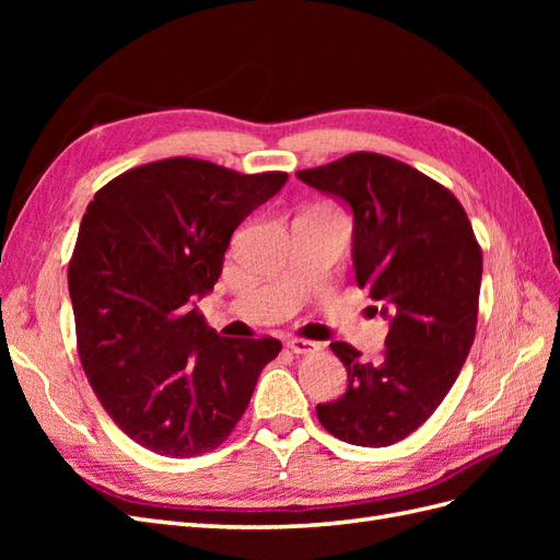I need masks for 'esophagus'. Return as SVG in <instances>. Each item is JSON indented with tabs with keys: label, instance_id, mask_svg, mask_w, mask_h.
<instances>
[{
	"label": "esophagus",
	"instance_id": "1",
	"mask_svg": "<svg viewBox=\"0 0 560 560\" xmlns=\"http://www.w3.org/2000/svg\"><path fill=\"white\" fill-rule=\"evenodd\" d=\"M287 348H290L294 354H315L319 350L317 343L306 341V338H290V341H287Z\"/></svg>",
	"mask_w": 560,
	"mask_h": 560
}]
</instances>
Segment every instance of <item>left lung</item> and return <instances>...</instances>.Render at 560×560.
<instances>
[{
	"label": "left lung",
	"instance_id": "8db88e82",
	"mask_svg": "<svg viewBox=\"0 0 560 560\" xmlns=\"http://www.w3.org/2000/svg\"><path fill=\"white\" fill-rule=\"evenodd\" d=\"M296 175L352 208L354 280L389 315L378 362H362L350 343H331L348 389L317 404V418L341 442L393 446L436 411L467 360L479 317L481 245L460 200L397 159L354 151Z\"/></svg>",
	"mask_w": 560,
	"mask_h": 560
}]
</instances>
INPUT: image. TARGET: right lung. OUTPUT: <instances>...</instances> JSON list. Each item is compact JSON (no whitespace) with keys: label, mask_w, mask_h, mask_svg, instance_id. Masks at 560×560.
Returning a JSON list of instances; mask_svg holds the SVG:
<instances>
[{"label":"right lung","mask_w":560,"mask_h":560,"mask_svg":"<svg viewBox=\"0 0 560 560\" xmlns=\"http://www.w3.org/2000/svg\"><path fill=\"white\" fill-rule=\"evenodd\" d=\"M284 182L175 156L121 173L89 202L67 268L77 350L140 446L167 457L222 446L282 350L273 336H219L196 299L222 276L233 231Z\"/></svg>","instance_id":"right-lung-1"}]
</instances>
